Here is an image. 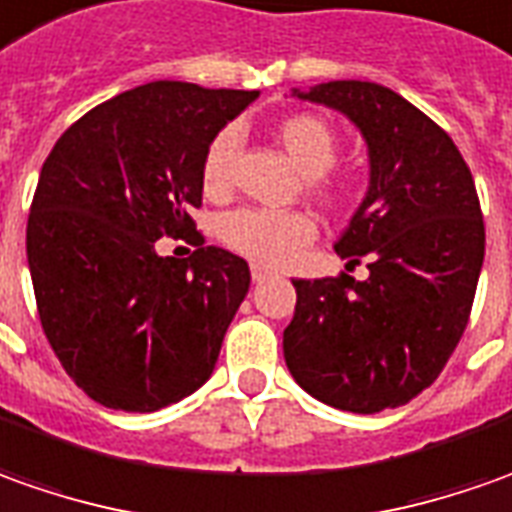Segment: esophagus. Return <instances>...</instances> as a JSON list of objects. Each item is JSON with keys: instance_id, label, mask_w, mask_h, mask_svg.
<instances>
[{"instance_id": "obj_1", "label": "esophagus", "mask_w": 512, "mask_h": 512, "mask_svg": "<svg viewBox=\"0 0 512 512\" xmlns=\"http://www.w3.org/2000/svg\"><path fill=\"white\" fill-rule=\"evenodd\" d=\"M250 279L259 284V281L270 279V270H267V267H262V264H250Z\"/></svg>"}]
</instances>
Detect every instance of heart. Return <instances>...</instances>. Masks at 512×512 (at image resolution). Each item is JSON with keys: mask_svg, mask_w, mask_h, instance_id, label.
I'll list each match as a JSON object with an SVG mask.
<instances>
[{"mask_svg": "<svg viewBox=\"0 0 512 512\" xmlns=\"http://www.w3.org/2000/svg\"><path fill=\"white\" fill-rule=\"evenodd\" d=\"M276 140L293 166L307 177V191L324 208L335 211L349 200V185L341 177H332L329 168L335 166L341 143L335 129L318 115H290L276 126ZM233 154H236V135L222 129L211 137L202 154V188L211 197L228 194L233 177ZM219 236L231 250L250 262L279 264L290 262L298 250L307 248L315 239V219L304 211H262V208H239L219 219Z\"/></svg>", "mask_w": 512, "mask_h": 512, "instance_id": "heart-1", "label": "heart"}]
</instances>
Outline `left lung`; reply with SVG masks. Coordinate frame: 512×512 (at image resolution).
Here are the masks:
<instances>
[{"label":"left lung","instance_id":"left-lung-1","mask_svg":"<svg viewBox=\"0 0 512 512\" xmlns=\"http://www.w3.org/2000/svg\"><path fill=\"white\" fill-rule=\"evenodd\" d=\"M298 98L344 112L369 146V191L335 242L349 273L296 279L284 360L327 406L375 414L428 389L471 318L485 222L471 168L445 129L389 87L329 81Z\"/></svg>","mask_w":512,"mask_h":512}]
</instances>
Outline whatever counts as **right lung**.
I'll return each instance as SVG.
<instances>
[{"instance_id": "obj_1", "label": "right lung", "mask_w": 512, "mask_h": 512, "mask_svg": "<svg viewBox=\"0 0 512 512\" xmlns=\"http://www.w3.org/2000/svg\"><path fill=\"white\" fill-rule=\"evenodd\" d=\"M259 92L152 81L89 109L44 160L27 216L41 329L78 389L106 408L157 411L214 372L248 296L245 259L205 245L202 154ZM188 260L157 257L187 235Z\"/></svg>"}]
</instances>
